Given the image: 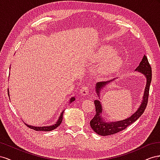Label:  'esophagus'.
Wrapping results in <instances>:
<instances>
[{
	"label": "esophagus",
	"mask_w": 160,
	"mask_h": 160,
	"mask_svg": "<svg viewBox=\"0 0 160 160\" xmlns=\"http://www.w3.org/2000/svg\"><path fill=\"white\" fill-rule=\"evenodd\" d=\"M80 94L82 96H86L89 94V89L88 88L86 87V86H84V87L80 89Z\"/></svg>",
	"instance_id": "esophagus-1"
}]
</instances>
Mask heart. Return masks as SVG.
Returning <instances> with one entry per match:
<instances>
[{
	"label": "heart",
	"mask_w": 160,
	"mask_h": 160,
	"mask_svg": "<svg viewBox=\"0 0 160 160\" xmlns=\"http://www.w3.org/2000/svg\"><path fill=\"white\" fill-rule=\"evenodd\" d=\"M116 53V49L108 45H102L93 53L91 60L101 64L98 69L100 76L102 78L110 76L120 70L123 64V60L120 56Z\"/></svg>",
	"instance_id": "obj_1"
}]
</instances>
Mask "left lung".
Wrapping results in <instances>:
<instances>
[{
  "instance_id": "left-lung-1",
  "label": "left lung",
  "mask_w": 160,
  "mask_h": 160,
  "mask_svg": "<svg viewBox=\"0 0 160 160\" xmlns=\"http://www.w3.org/2000/svg\"><path fill=\"white\" fill-rule=\"evenodd\" d=\"M135 71L138 72L144 75L146 78V85L144 90L143 99L138 110L134 112L131 117L118 121H108L107 118H104V113L102 112L103 107L102 103L100 102V92L109 84H111L112 82L115 81L117 78L108 80L107 82H101L96 84L95 90L97 92L98 99L94 100L96 107V115L90 122L91 128L93 129L98 135L102 136H107L112 134H115L123 129H126L129 125H131L136 121L143 113L146 108L148 100L149 86L152 82V68L149 63L148 58L145 55L142 60L140 62L139 65L136 68Z\"/></svg>"
}]
</instances>
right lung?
<instances>
[{
    "label": "right lung",
    "mask_w": 160,
    "mask_h": 160,
    "mask_svg": "<svg viewBox=\"0 0 160 160\" xmlns=\"http://www.w3.org/2000/svg\"><path fill=\"white\" fill-rule=\"evenodd\" d=\"M10 70H11V67H10ZM8 93L9 94V91H8ZM76 98L75 97H72L70 99V103H72V102H74ZM63 112H64V111H63L60 115L59 116V118L58 119L57 121V122H56V123H54L53 125H49V126H43V127H37V126H32V125H27V124H25L27 127H29V128L33 129V130H35V131H52L53 129H55L56 128H57V127L58 126H60L61 122H62V118H63Z\"/></svg>",
    "instance_id": "add662e5"
}]
</instances>
